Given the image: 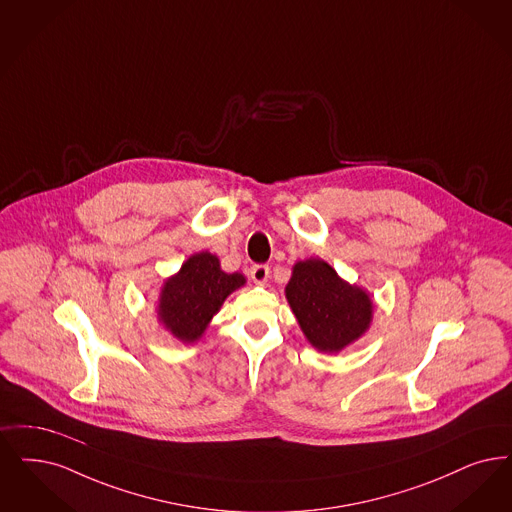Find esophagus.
<instances>
[{
	"label": "esophagus",
	"mask_w": 512,
	"mask_h": 512,
	"mask_svg": "<svg viewBox=\"0 0 512 512\" xmlns=\"http://www.w3.org/2000/svg\"><path fill=\"white\" fill-rule=\"evenodd\" d=\"M268 274H270V268L266 265H253L249 270V276L255 284H265L268 280Z\"/></svg>",
	"instance_id": "1"
}]
</instances>
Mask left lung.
<instances>
[{
    "label": "left lung",
    "mask_w": 512,
    "mask_h": 512,
    "mask_svg": "<svg viewBox=\"0 0 512 512\" xmlns=\"http://www.w3.org/2000/svg\"><path fill=\"white\" fill-rule=\"evenodd\" d=\"M286 299L308 343L339 352L368 331L373 303L362 287L350 286L322 259L293 266Z\"/></svg>",
    "instance_id": "8db88e82"
}]
</instances>
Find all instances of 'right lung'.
Masks as SVG:
<instances>
[{"label": "right lung", "mask_w": 512, "mask_h": 512, "mask_svg": "<svg viewBox=\"0 0 512 512\" xmlns=\"http://www.w3.org/2000/svg\"><path fill=\"white\" fill-rule=\"evenodd\" d=\"M244 284L246 278L242 274L223 272L219 259L209 251L196 253L175 276L165 280L158 320L179 341L196 343L226 297Z\"/></svg>", "instance_id": "1"}]
</instances>
